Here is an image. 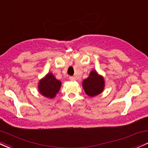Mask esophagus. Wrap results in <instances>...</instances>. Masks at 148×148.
<instances>
[{"instance_id": "obj_1", "label": "esophagus", "mask_w": 148, "mask_h": 148, "mask_svg": "<svg viewBox=\"0 0 148 148\" xmlns=\"http://www.w3.org/2000/svg\"><path fill=\"white\" fill-rule=\"evenodd\" d=\"M69 79L71 81H75V78L74 77H69Z\"/></svg>"}]
</instances>
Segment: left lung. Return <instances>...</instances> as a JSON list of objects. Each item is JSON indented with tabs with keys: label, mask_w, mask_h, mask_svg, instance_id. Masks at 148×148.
<instances>
[{
	"label": "left lung",
	"mask_w": 148,
	"mask_h": 148,
	"mask_svg": "<svg viewBox=\"0 0 148 148\" xmlns=\"http://www.w3.org/2000/svg\"><path fill=\"white\" fill-rule=\"evenodd\" d=\"M83 88L89 96H95L101 93L104 88V80L96 71H91L88 78L83 81Z\"/></svg>",
	"instance_id": "1"
}]
</instances>
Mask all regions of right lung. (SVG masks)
Returning <instances> with one entry per match:
<instances>
[{
	"instance_id": "obj_1",
	"label": "right lung",
	"mask_w": 148,
	"mask_h": 148,
	"mask_svg": "<svg viewBox=\"0 0 148 148\" xmlns=\"http://www.w3.org/2000/svg\"><path fill=\"white\" fill-rule=\"evenodd\" d=\"M60 86L61 82L56 79L51 73H49L39 82L38 88L43 96L52 99L60 91Z\"/></svg>"
}]
</instances>
